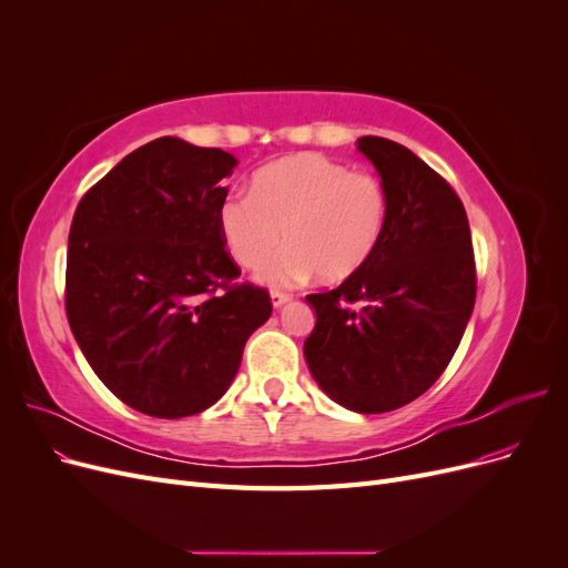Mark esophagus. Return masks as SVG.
<instances>
[{
	"label": "esophagus",
	"instance_id": "obj_1",
	"mask_svg": "<svg viewBox=\"0 0 568 568\" xmlns=\"http://www.w3.org/2000/svg\"><path fill=\"white\" fill-rule=\"evenodd\" d=\"M270 301H272V307H282V305H286L291 301V296L284 294V291H272Z\"/></svg>",
	"mask_w": 568,
	"mask_h": 568
}]
</instances>
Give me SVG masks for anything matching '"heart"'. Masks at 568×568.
<instances>
[{"label":"heart","instance_id":"1","mask_svg":"<svg viewBox=\"0 0 568 568\" xmlns=\"http://www.w3.org/2000/svg\"><path fill=\"white\" fill-rule=\"evenodd\" d=\"M388 222V192L372 173L322 153H294L255 170L251 192H230L217 205V232L234 261L265 272L267 284H294L317 272L343 282L379 248Z\"/></svg>","mask_w":568,"mask_h":568}]
</instances>
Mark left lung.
<instances>
[{"label":"left lung","mask_w":568,"mask_h":568,"mask_svg":"<svg viewBox=\"0 0 568 568\" xmlns=\"http://www.w3.org/2000/svg\"><path fill=\"white\" fill-rule=\"evenodd\" d=\"M357 151L388 192L386 232L363 270L305 298L317 320L303 355L334 403L379 415L448 367L474 313L476 267L467 213L436 170L384 136H359Z\"/></svg>","instance_id":"1"}]
</instances>
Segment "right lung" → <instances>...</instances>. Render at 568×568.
Segmentation results:
<instances>
[{
    "mask_svg": "<svg viewBox=\"0 0 568 568\" xmlns=\"http://www.w3.org/2000/svg\"><path fill=\"white\" fill-rule=\"evenodd\" d=\"M236 163L222 149L159 136L101 178L73 215L68 324L104 386L149 417L215 405L272 313L265 288L230 284L239 267L217 205Z\"/></svg>",
    "mask_w": 568,
    "mask_h": 568,
    "instance_id": "obj_1",
    "label": "right lung"
}]
</instances>
